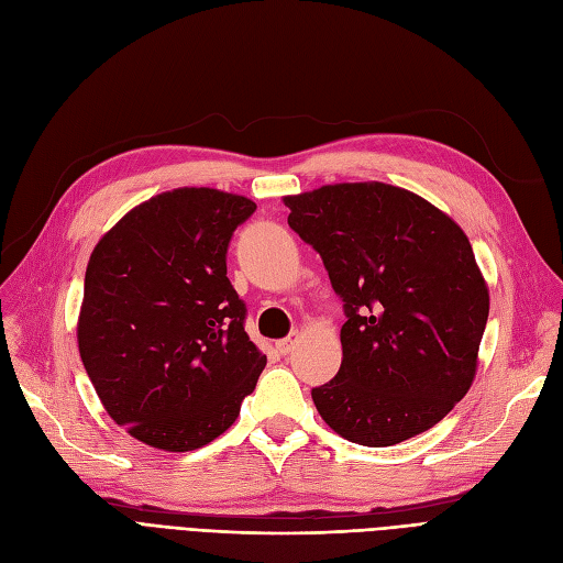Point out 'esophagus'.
Segmentation results:
<instances>
[{"label":"esophagus","instance_id":"1","mask_svg":"<svg viewBox=\"0 0 563 563\" xmlns=\"http://www.w3.org/2000/svg\"><path fill=\"white\" fill-rule=\"evenodd\" d=\"M296 343H298V335L294 333V335H288V338L279 340V343H277V350H279L282 354H288V352L294 350V345H296Z\"/></svg>","mask_w":563,"mask_h":563}]
</instances>
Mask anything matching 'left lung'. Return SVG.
Returning <instances> with one entry per match:
<instances>
[{
	"label": "left lung",
	"instance_id": "obj_1",
	"mask_svg": "<svg viewBox=\"0 0 563 563\" xmlns=\"http://www.w3.org/2000/svg\"><path fill=\"white\" fill-rule=\"evenodd\" d=\"M284 203L347 317L343 364L312 389L323 422L376 449L434 428L467 395L488 319L467 234L385 183L323 185Z\"/></svg>",
	"mask_w": 563,
	"mask_h": 563
}]
</instances>
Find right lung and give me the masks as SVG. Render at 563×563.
I'll return each mask as SVG.
<instances>
[{"label": "right lung", "instance_id": "obj_1", "mask_svg": "<svg viewBox=\"0 0 563 563\" xmlns=\"http://www.w3.org/2000/svg\"><path fill=\"white\" fill-rule=\"evenodd\" d=\"M246 197L178 187L131 209L84 277L77 343L110 418L162 451H195L240 416L267 360L228 279Z\"/></svg>", "mask_w": 563, "mask_h": 563}]
</instances>
